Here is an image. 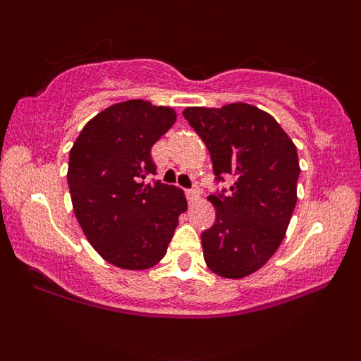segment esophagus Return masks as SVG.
I'll return each instance as SVG.
<instances>
[{"label": "esophagus", "mask_w": 361, "mask_h": 361, "mask_svg": "<svg viewBox=\"0 0 361 361\" xmlns=\"http://www.w3.org/2000/svg\"><path fill=\"white\" fill-rule=\"evenodd\" d=\"M186 198H188V202L190 204H193L195 200H198V198H200V192H198L197 188H193V190H186Z\"/></svg>", "instance_id": "1"}]
</instances>
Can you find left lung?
<instances>
[{
    "instance_id": "obj_1",
    "label": "left lung",
    "mask_w": 361,
    "mask_h": 361,
    "mask_svg": "<svg viewBox=\"0 0 361 361\" xmlns=\"http://www.w3.org/2000/svg\"><path fill=\"white\" fill-rule=\"evenodd\" d=\"M183 117L209 149L217 180L233 175L227 195H210L215 222L202 233L209 270L243 279L275 255L297 204V147L267 111L250 103L188 106Z\"/></svg>"
}]
</instances>
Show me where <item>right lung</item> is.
Returning <instances> with one entry per match:
<instances>
[{"mask_svg": "<svg viewBox=\"0 0 361 361\" xmlns=\"http://www.w3.org/2000/svg\"><path fill=\"white\" fill-rule=\"evenodd\" d=\"M175 122L171 106L120 102L94 115L69 151L74 215L98 255L123 270L159 263L188 207L181 188L146 181L156 175L151 149Z\"/></svg>", "mask_w": 361, "mask_h": 361, "instance_id": "right-lung-1", "label": "right lung"}]
</instances>
